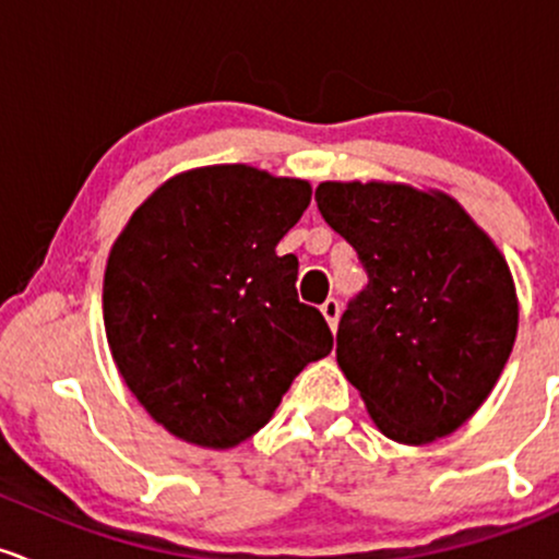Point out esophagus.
<instances>
[{"label":"esophagus","mask_w":559,"mask_h":559,"mask_svg":"<svg viewBox=\"0 0 559 559\" xmlns=\"http://www.w3.org/2000/svg\"><path fill=\"white\" fill-rule=\"evenodd\" d=\"M322 313H324V319H328V324L332 330L337 328V319H341V300L337 298H328L322 304Z\"/></svg>","instance_id":"1"}]
</instances>
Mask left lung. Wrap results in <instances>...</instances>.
Segmentation results:
<instances>
[{
	"label": "left lung",
	"instance_id": "1",
	"mask_svg": "<svg viewBox=\"0 0 559 559\" xmlns=\"http://www.w3.org/2000/svg\"><path fill=\"white\" fill-rule=\"evenodd\" d=\"M313 198L367 272L337 324V364L388 438L449 436L488 399L515 343L504 255L443 192L324 181Z\"/></svg>",
	"mask_w": 559,
	"mask_h": 559
}]
</instances>
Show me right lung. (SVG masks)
<instances>
[{
  "label": "right lung",
  "instance_id": "add662e5",
  "mask_svg": "<svg viewBox=\"0 0 559 559\" xmlns=\"http://www.w3.org/2000/svg\"><path fill=\"white\" fill-rule=\"evenodd\" d=\"M311 203L304 179L209 166L160 187L110 250L103 311L129 391L181 441L229 449L259 432L332 332L298 300L277 242Z\"/></svg>",
  "mask_w": 559,
  "mask_h": 559
}]
</instances>
